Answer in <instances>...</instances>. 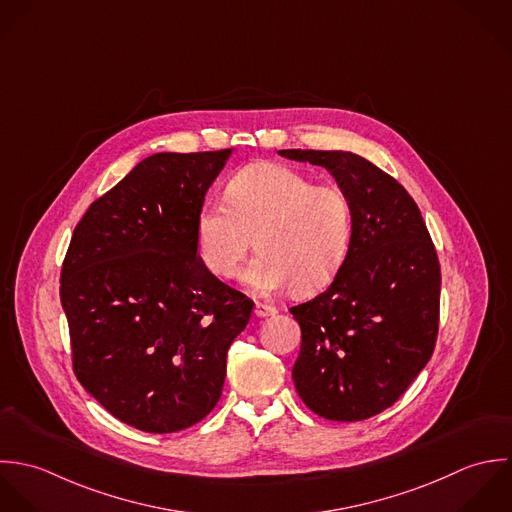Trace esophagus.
Listing matches in <instances>:
<instances>
[{"instance_id": "esophagus-1", "label": "esophagus", "mask_w": 512, "mask_h": 512, "mask_svg": "<svg viewBox=\"0 0 512 512\" xmlns=\"http://www.w3.org/2000/svg\"><path fill=\"white\" fill-rule=\"evenodd\" d=\"M275 312H277V308L271 307V305H267V303H257V305H255V314L261 316V318L273 316Z\"/></svg>"}]
</instances>
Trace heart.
<instances>
[{
    "mask_svg": "<svg viewBox=\"0 0 512 512\" xmlns=\"http://www.w3.org/2000/svg\"><path fill=\"white\" fill-rule=\"evenodd\" d=\"M350 237L346 192L281 164L241 170L229 182L227 200L205 202L198 217L200 257L221 279L237 271L255 241L261 253L243 281L259 293L291 285L297 295L324 289L340 271Z\"/></svg>",
    "mask_w": 512,
    "mask_h": 512,
    "instance_id": "b5f03b06",
    "label": "heart"
}]
</instances>
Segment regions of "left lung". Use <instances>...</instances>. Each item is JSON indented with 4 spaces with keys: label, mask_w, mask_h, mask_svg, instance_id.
Listing matches in <instances>:
<instances>
[{
    "label": "left lung",
    "mask_w": 512,
    "mask_h": 512,
    "mask_svg": "<svg viewBox=\"0 0 512 512\" xmlns=\"http://www.w3.org/2000/svg\"><path fill=\"white\" fill-rule=\"evenodd\" d=\"M326 168L352 205V237L330 287L291 308L303 342L293 380L308 409L360 421L394 406L429 362L441 269L421 211L398 180L340 150H281Z\"/></svg>",
    "instance_id": "1"
}]
</instances>
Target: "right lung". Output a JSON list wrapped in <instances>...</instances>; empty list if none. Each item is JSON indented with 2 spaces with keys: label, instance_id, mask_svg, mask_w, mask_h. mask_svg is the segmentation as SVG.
Here are the masks:
<instances>
[{
  "label": "right lung",
  "instance_id": "right-lung-1",
  "mask_svg": "<svg viewBox=\"0 0 512 512\" xmlns=\"http://www.w3.org/2000/svg\"><path fill=\"white\" fill-rule=\"evenodd\" d=\"M229 156H148L91 204L63 261L73 372L140 431H182L215 408L227 350L255 307L198 253L205 194Z\"/></svg>",
  "mask_w": 512,
  "mask_h": 512
}]
</instances>
